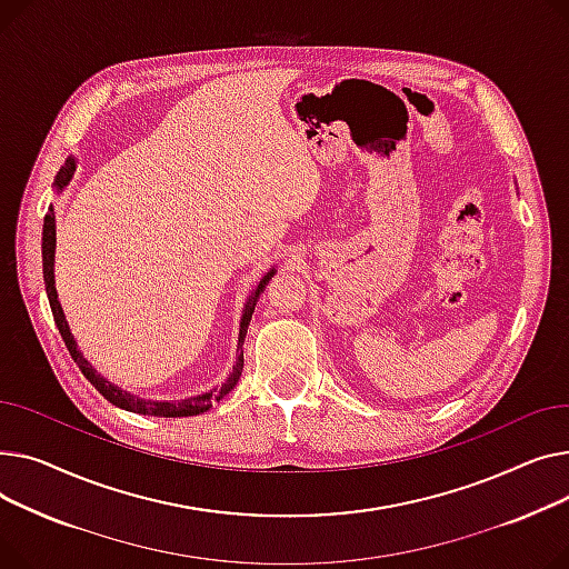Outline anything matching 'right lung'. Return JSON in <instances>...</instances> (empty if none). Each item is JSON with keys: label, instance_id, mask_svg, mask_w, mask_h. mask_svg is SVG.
<instances>
[{"label": "right lung", "instance_id": "add662e5", "mask_svg": "<svg viewBox=\"0 0 569 569\" xmlns=\"http://www.w3.org/2000/svg\"><path fill=\"white\" fill-rule=\"evenodd\" d=\"M76 167H78V160L73 156H69L63 160L61 170L57 172L54 177V194H61L63 188L71 183L73 174H76ZM41 252H43V282H46V293H48V300H50V310H52V317H54V323L61 332V340L66 342V349H69L71 358L76 360V365L80 367V372L91 381V386L103 395L108 402H112L114 407L123 409V411H130V413H142V416H156V418H188V416H199L204 413L213 407V402H220V399L224 395H229L233 390V386L239 383L241 379V372H243V342H246V336H248V326H250V319H252V312H254V306L259 296L263 293L266 284H269V280L278 273L276 266L271 271H266L263 278L257 282V287L250 291L246 306H243V315H241V323H239V342H237V362H233L229 377L224 379V383L220 386H213L209 392H202V395H194V397H186V399H147V397H140V395H132L123 388H119L117 383L108 381L103 375H98L93 370V365L82 356V351L78 349V342L73 338V332L69 328V321H66V315L61 310V303H59V296H57V287H54V248H57V222H54V207L50 204L48 213H46V220H43V239H41Z\"/></svg>", "mask_w": 569, "mask_h": 569}]
</instances>
